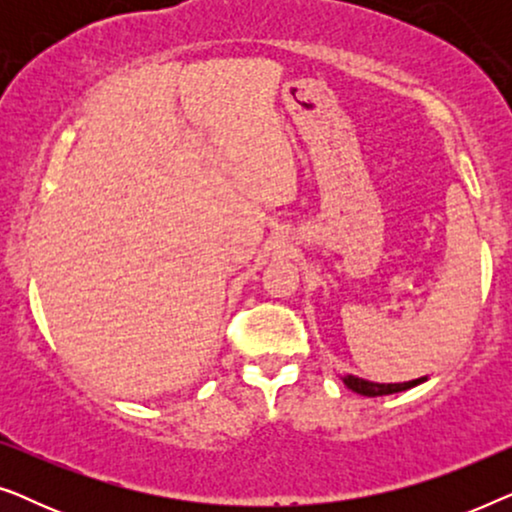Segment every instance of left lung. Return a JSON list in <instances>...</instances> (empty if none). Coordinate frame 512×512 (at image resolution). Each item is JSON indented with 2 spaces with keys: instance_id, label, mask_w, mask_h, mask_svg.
<instances>
[{
  "instance_id": "8db88e82",
  "label": "left lung",
  "mask_w": 512,
  "mask_h": 512,
  "mask_svg": "<svg viewBox=\"0 0 512 512\" xmlns=\"http://www.w3.org/2000/svg\"><path fill=\"white\" fill-rule=\"evenodd\" d=\"M342 380H345L349 389L361 396H387V394H398V391H405L410 387H417V384H422L426 377H419V380H410V382H398V384H377V382L361 380V377H354V375L342 377Z\"/></svg>"
}]
</instances>
